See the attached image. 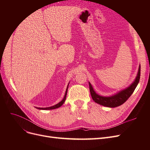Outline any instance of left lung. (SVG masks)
Returning a JSON list of instances; mask_svg holds the SVG:
<instances>
[{"label": "left lung", "mask_w": 150, "mask_h": 150, "mask_svg": "<svg viewBox=\"0 0 150 150\" xmlns=\"http://www.w3.org/2000/svg\"><path fill=\"white\" fill-rule=\"evenodd\" d=\"M140 69L141 67L139 66L137 77H136L134 81L128 87L121 90L119 92L110 96H103L96 93L94 90L91 84L89 82L91 95L94 101L100 105L108 108H115L121 106L131 96V95L133 94L135 88L138 84L140 79Z\"/></svg>", "instance_id": "1"}]
</instances>
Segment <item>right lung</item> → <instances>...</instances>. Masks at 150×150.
<instances>
[{
	"instance_id": "right-lung-1",
	"label": "right lung",
	"mask_w": 150,
	"mask_h": 150,
	"mask_svg": "<svg viewBox=\"0 0 150 150\" xmlns=\"http://www.w3.org/2000/svg\"><path fill=\"white\" fill-rule=\"evenodd\" d=\"M69 84H68L67 85V87L66 88V93H65V94H64V98L62 99V100L59 103L55 104L54 106H50V107H47V108H38V107H35V108L38 109V110H54V109H56V108H58L61 107L63 104L64 103L65 101H66V96H67V89H68V86H69Z\"/></svg>"
}]
</instances>
